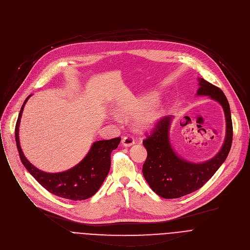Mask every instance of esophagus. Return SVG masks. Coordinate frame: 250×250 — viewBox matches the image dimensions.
Masks as SVG:
<instances>
[{
  "label": "esophagus",
  "mask_w": 250,
  "mask_h": 250,
  "mask_svg": "<svg viewBox=\"0 0 250 250\" xmlns=\"http://www.w3.org/2000/svg\"><path fill=\"white\" fill-rule=\"evenodd\" d=\"M134 144H135V140L131 136H126V137H124L122 139V145L125 146H132Z\"/></svg>",
  "instance_id": "34e87169"
}]
</instances>
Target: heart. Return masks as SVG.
Instances as JSON below:
<instances>
[{"label": "heart", "mask_w": 250, "mask_h": 250, "mask_svg": "<svg viewBox=\"0 0 250 250\" xmlns=\"http://www.w3.org/2000/svg\"><path fill=\"white\" fill-rule=\"evenodd\" d=\"M148 102L149 99H145V101L127 104L117 110V115L121 118H126L132 116L139 111L135 118L137 128L142 130L151 128L161 119L164 110L162 106L158 104H154L146 107Z\"/></svg>", "instance_id": "heart-1"}]
</instances>
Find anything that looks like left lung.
<instances>
[{"label": "left lung", "mask_w": 250, "mask_h": 250, "mask_svg": "<svg viewBox=\"0 0 250 250\" xmlns=\"http://www.w3.org/2000/svg\"><path fill=\"white\" fill-rule=\"evenodd\" d=\"M197 95H208L219 103L226 117V138L220 152L204 163H192L178 156L169 141L171 116L164 117L154 132L146 136L143 145L147 157L143 166V174L155 193L166 199H173L200 189L226 161L232 142L230 109L225 93L216 85L200 78Z\"/></svg>", "instance_id": "obj_1"}]
</instances>
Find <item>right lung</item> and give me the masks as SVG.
<instances>
[{
  "instance_id": "right-lung-1",
  "label": "right lung",
  "mask_w": 250,
  "mask_h": 250,
  "mask_svg": "<svg viewBox=\"0 0 250 250\" xmlns=\"http://www.w3.org/2000/svg\"><path fill=\"white\" fill-rule=\"evenodd\" d=\"M30 96L28 95L24 101L16 124V142L22 165L41 186L56 196L73 201L85 200L93 196L101 188L109 172L111 152L118 146L121 139L118 137L94 142L86 156L68 170L56 173L42 171L27 161L20 145L19 128L21 118Z\"/></svg>"
}]
</instances>
